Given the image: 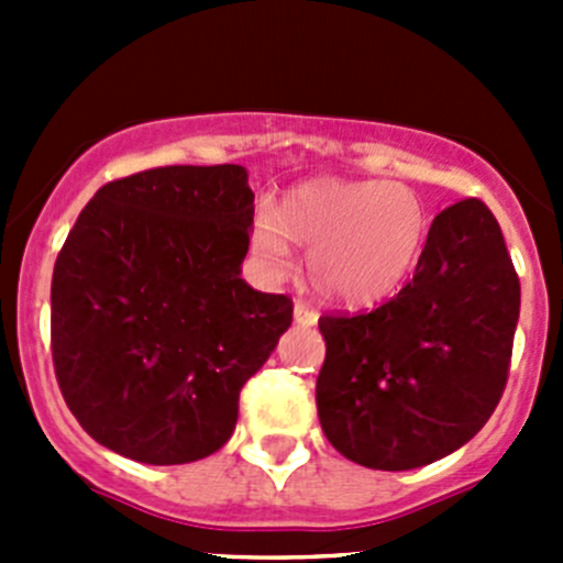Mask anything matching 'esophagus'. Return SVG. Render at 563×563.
<instances>
[{
	"label": "esophagus",
	"instance_id": "34e87169",
	"mask_svg": "<svg viewBox=\"0 0 563 563\" xmlns=\"http://www.w3.org/2000/svg\"><path fill=\"white\" fill-rule=\"evenodd\" d=\"M294 321H297L299 327H316L318 313L313 308H308L305 302H297V305H294Z\"/></svg>",
	"mask_w": 563,
	"mask_h": 563
}]
</instances>
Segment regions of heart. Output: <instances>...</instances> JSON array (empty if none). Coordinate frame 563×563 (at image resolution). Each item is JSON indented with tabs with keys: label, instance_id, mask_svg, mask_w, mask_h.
I'll use <instances>...</instances> for the list:
<instances>
[{
	"label": "heart",
	"instance_id": "heart-1",
	"mask_svg": "<svg viewBox=\"0 0 563 563\" xmlns=\"http://www.w3.org/2000/svg\"><path fill=\"white\" fill-rule=\"evenodd\" d=\"M430 214L413 187L384 179H316L272 209H255V255L272 275L291 269V242L310 247L308 275L323 299L367 308L395 294L428 245Z\"/></svg>",
	"mask_w": 563,
	"mask_h": 563
}]
</instances>
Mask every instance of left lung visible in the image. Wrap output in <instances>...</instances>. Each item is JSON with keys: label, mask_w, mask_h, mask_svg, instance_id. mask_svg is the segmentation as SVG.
I'll list each match as a JSON object with an SVG mask.
<instances>
[{"label": "left lung", "mask_w": 563, "mask_h": 563, "mask_svg": "<svg viewBox=\"0 0 563 563\" xmlns=\"http://www.w3.org/2000/svg\"><path fill=\"white\" fill-rule=\"evenodd\" d=\"M520 280L479 198L435 214L413 277L382 308L321 316L323 435L343 457L408 471L460 450L501 400Z\"/></svg>", "instance_id": "left-lung-1"}]
</instances>
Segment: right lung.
Segmentation results:
<instances>
[{"label": "right lung", "mask_w": 563, "mask_h": 563, "mask_svg": "<svg viewBox=\"0 0 563 563\" xmlns=\"http://www.w3.org/2000/svg\"><path fill=\"white\" fill-rule=\"evenodd\" d=\"M242 166H166L95 192L54 264L51 354L73 417L150 465L218 452L240 391L294 302L242 280L253 229Z\"/></svg>", "instance_id": "1"}]
</instances>
